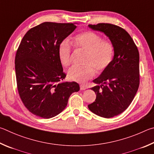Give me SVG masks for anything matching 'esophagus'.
<instances>
[{
	"mask_svg": "<svg viewBox=\"0 0 154 154\" xmlns=\"http://www.w3.org/2000/svg\"><path fill=\"white\" fill-rule=\"evenodd\" d=\"M80 90H85L86 88V87L85 85H80Z\"/></svg>",
	"mask_w": 154,
	"mask_h": 154,
	"instance_id": "obj_1",
	"label": "esophagus"
}]
</instances>
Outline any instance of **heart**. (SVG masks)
<instances>
[{"mask_svg": "<svg viewBox=\"0 0 154 154\" xmlns=\"http://www.w3.org/2000/svg\"><path fill=\"white\" fill-rule=\"evenodd\" d=\"M72 44L75 48L86 53L82 67L74 66L67 72L68 79L84 83L91 79L95 70L101 72L108 67L114 54V46L107 40H103L99 34L91 31L82 32L75 36ZM58 57L63 66H68L71 62V47L67 40L61 42L58 47Z\"/></svg>", "mask_w": 154, "mask_h": 154, "instance_id": "heart-1", "label": "heart"}]
</instances>
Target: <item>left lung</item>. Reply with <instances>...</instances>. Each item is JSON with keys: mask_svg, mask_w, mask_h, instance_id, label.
I'll use <instances>...</instances> for the list:
<instances>
[{"mask_svg": "<svg viewBox=\"0 0 154 154\" xmlns=\"http://www.w3.org/2000/svg\"><path fill=\"white\" fill-rule=\"evenodd\" d=\"M88 26L106 34L114 48L112 63L93 80L96 86L91 90L96 99L88 107L99 116L112 118L128 108L139 88V51L128 32L119 26L104 23Z\"/></svg>", "mask_w": 154, "mask_h": 154, "instance_id": "8db88e82", "label": "left lung"}]
</instances>
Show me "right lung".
<instances>
[{
	"label": "right lung",
	"instance_id": "add662e5",
	"mask_svg": "<svg viewBox=\"0 0 154 154\" xmlns=\"http://www.w3.org/2000/svg\"><path fill=\"white\" fill-rule=\"evenodd\" d=\"M74 23L44 22L26 32L15 59L19 95L32 114L53 118L66 108L75 82H63L66 75L58 57L61 42L74 31Z\"/></svg>",
	"mask_w": 154,
	"mask_h": 154
}]
</instances>
